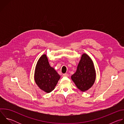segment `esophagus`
Returning <instances> with one entry per match:
<instances>
[{"label":"esophagus","mask_w":124,"mask_h":124,"mask_svg":"<svg viewBox=\"0 0 124 124\" xmlns=\"http://www.w3.org/2000/svg\"><path fill=\"white\" fill-rule=\"evenodd\" d=\"M62 76H63V77H67L68 76V74L66 73V74H63Z\"/></svg>","instance_id":"obj_1"}]
</instances>
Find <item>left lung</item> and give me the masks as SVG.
<instances>
[{
	"label": "left lung",
	"mask_w": 124,
	"mask_h": 124,
	"mask_svg": "<svg viewBox=\"0 0 124 124\" xmlns=\"http://www.w3.org/2000/svg\"><path fill=\"white\" fill-rule=\"evenodd\" d=\"M71 78L78 89L84 92L90 88L96 79L95 69L93 61L86 54H83L76 72Z\"/></svg>",
	"instance_id": "1"
}]
</instances>
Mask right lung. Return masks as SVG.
<instances>
[{"label":"right lung","mask_w":124,"mask_h":124,"mask_svg":"<svg viewBox=\"0 0 124 124\" xmlns=\"http://www.w3.org/2000/svg\"><path fill=\"white\" fill-rule=\"evenodd\" d=\"M60 76L49 64L46 55H43L37 62L34 79L41 89L46 93L54 90Z\"/></svg>","instance_id":"add662e5"}]
</instances>
